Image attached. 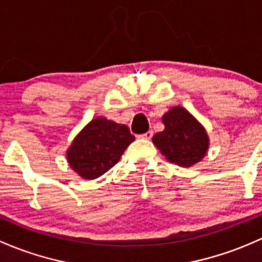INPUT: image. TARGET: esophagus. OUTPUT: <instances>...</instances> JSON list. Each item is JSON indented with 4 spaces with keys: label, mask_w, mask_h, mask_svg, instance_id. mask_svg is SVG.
Listing matches in <instances>:
<instances>
[{
    "label": "esophagus",
    "mask_w": 262,
    "mask_h": 262,
    "mask_svg": "<svg viewBox=\"0 0 262 262\" xmlns=\"http://www.w3.org/2000/svg\"><path fill=\"white\" fill-rule=\"evenodd\" d=\"M152 131H147V132H145V134H142V135H139V137L140 139H145V140H150L151 137H152Z\"/></svg>",
    "instance_id": "34e87169"
}]
</instances>
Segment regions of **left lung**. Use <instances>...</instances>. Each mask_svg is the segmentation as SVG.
Masks as SVG:
<instances>
[{"label":"left lung","instance_id":"left-lung-1","mask_svg":"<svg viewBox=\"0 0 262 262\" xmlns=\"http://www.w3.org/2000/svg\"><path fill=\"white\" fill-rule=\"evenodd\" d=\"M165 130L154 135L152 142L170 163L190 166L208 150V136L203 126L183 107H174L163 116Z\"/></svg>","mask_w":262,"mask_h":262}]
</instances>
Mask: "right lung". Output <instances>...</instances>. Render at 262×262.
Returning <instances> with one entry per match:
<instances>
[{
  "label": "right lung",
  "instance_id": "add662e5",
  "mask_svg": "<svg viewBox=\"0 0 262 262\" xmlns=\"http://www.w3.org/2000/svg\"><path fill=\"white\" fill-rule=\"evenodd\" d=\"M134 140L127 126L104 117L94 118L69 147V165L84 179H96L117 164Z\"/></svg>",
  "mask_w": 262,
  "mask_h": 262
}]
</instances>
